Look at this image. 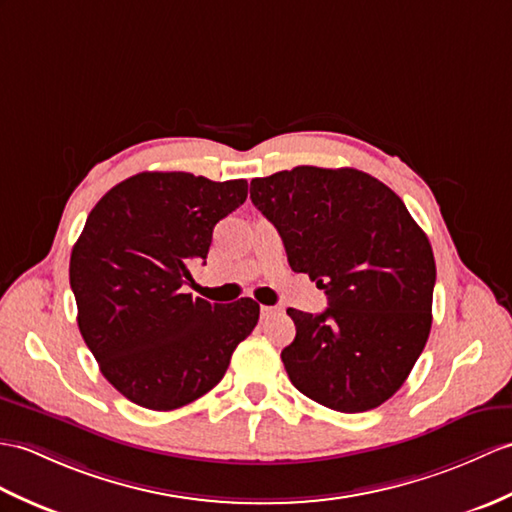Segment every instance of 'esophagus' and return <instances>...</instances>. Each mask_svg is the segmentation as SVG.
Returning a JSON list of instances; mask_svg holds the SVG:
<instances>
[{
  "label": "esophagus",
  "instance_id": "34e87169",
  "mask_svg": "<svg viewBox=\"0 0 512 512\" xmlns=\"http://www.w3.org/2000/svg\"><path fill=\"white\" fill-rule=\"evenodd\" d=\"M259 312H261V318H268L272 314H277L279 310H277V307H270V305H261Z\"/></svg>",
  "mask_w": 512,
  "mask_h": 512
}]
</instances>
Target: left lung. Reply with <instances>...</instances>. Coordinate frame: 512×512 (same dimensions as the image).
<instances>
[{
	"mask_svg": "<svg viewBox=\"0 0 512 512\" xmlns=\"http://www.w3.org/2000/svg\"><path fill=\"white\" fill-rule=\"evenodd\" d=\"M251 200L279 231L290 268L327 294L323 314L290 307V382L338 412L382 406L406 382L432 327L436 264L403 200L371 174L299 165L253 178Z\"/></svg>",
	"mask_w": 512,
	"mask_h": 512,
	"instance_id": "left-lung-1",
	"label": "left lung"
}]
</instances>
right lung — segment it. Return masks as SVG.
I'll list each match as a JSON object with an SVG mask.
<instances>
[{
	"label": "right lung",
	"mask_w": 512,
	"mask_h": 512,
	"mask_svg": "<svg viewBox=\"0 0 512 512\" xmlns=\"http://www.w3.org/2000/svg\"><path fill=\"white\" fill-rule=\"evenodd\" d=\"M246 194L244 178L141 172L91 209L69 259L78 329L102 375L137 406L168 412L196 401L255 329L253 299L222 305L183 292L213 227Z\"/></svg>",
	"instance_id": "obj_1"
}]
</instances>
